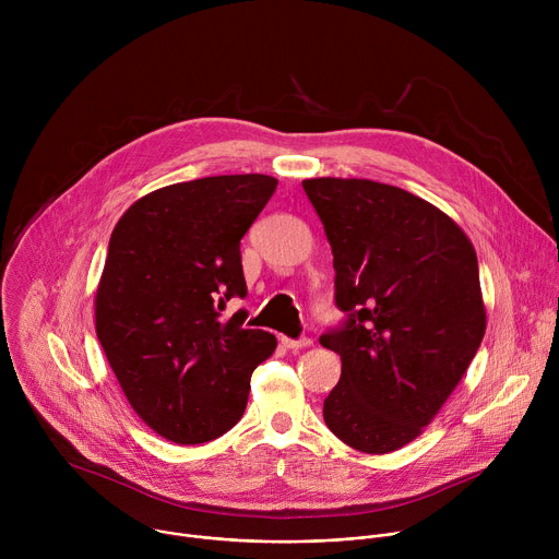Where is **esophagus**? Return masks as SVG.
Returning a JSON list of instances; mask_svg holds the SVG:
<instances>
[{
	"label": "esophagus",
	"mask_w": 559,
	"mask_h": 559,
	"mask_svg": "<svg viewBox=\"0 0 559 559\" xmlns=\"http://www.w3.org/2000/svg\"><path fill=\"white\" fill-rule=\"evenodd\" d=\"M281 343H283L287 349H302V347H309V345H311V341H309L307 336H302V338H287V336H283Z\"/></svg>",
	"instance_id": "esophagus-1"
}]
</instances>
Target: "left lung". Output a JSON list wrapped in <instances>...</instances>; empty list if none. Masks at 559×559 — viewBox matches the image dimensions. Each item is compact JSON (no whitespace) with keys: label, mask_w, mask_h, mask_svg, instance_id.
I'll use <instances>...</instances> for the list:
<instances>
[{"label":"left lung","mask_w":559,"mask_h":559,"mask_svg":"<svg viewBox=\"0 0 559 559\" xmlns=\"http://www.w3.org/2000/svg\"><path fill=\"white\" fill-rule=\"evenodd\" d=\"M334 254L345 321L321 345L343 362L323 403L345 444L389 453L420 436L468 369L487 330L477 257L425 199L367 179H307Z\"/></svg>","instance_id":"1"}]
</instances>
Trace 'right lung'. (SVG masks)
Listing matches in <instances>:
<instances>
[{
  "label": "right lung",
  "mask_w": 559,
  "mask_h": 559,
  "mask_svg": "<svg viewBox=\"0 0 559 559\" xmlns=\"http://www.w3.org/2000/svg\"><path fill=\"white\" fill-rule=\"evenodd\" d=\"M278 181L223 175L154 190L112 229L97 289V338L141 420L177 444H201L241 420L252 371L276 349L248 313L241 238Z\"/></svg>",
  "instance_id": "right-lung-1"
}]
</instances>
